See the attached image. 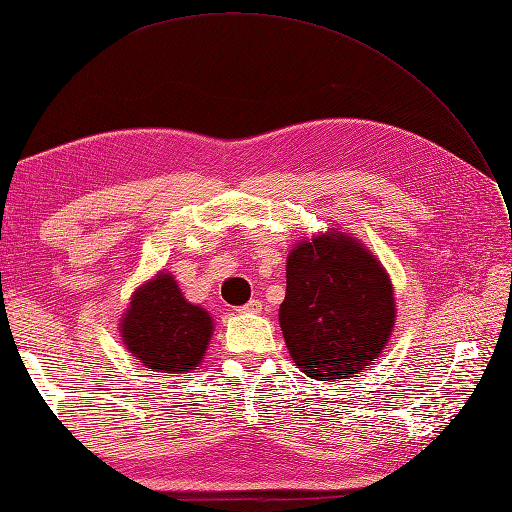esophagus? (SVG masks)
<instances>
[{
    "instance_id": "obj_1",
    "label": "esophagus",
    "mask_w": 512,
    "mask_h": 512,
    "mask_svg": "<svg viewBox=\"0 0 512 512\" xmlns=\"http://www.w3.org/2000/svg\"><path fill=\"white\" fill-rule=\"evenodd\" d=\"M260 308H263L260 299H249V302L245 306H241L239 310H241V313H260Z\"/></svg>"
}]
</instances>
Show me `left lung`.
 <instances>
[{"label":"left lung","instance_id":"left-lung-1","mask_svg":"<svg viewBox=\"0 0 512 512\" xmlns=\"http://www.w3.org/2000/svg\"><path fill=\"white\" fill-rule=\"evenodd\" d=\"M393 321L391 280L358 241L321 234L289 254L280 328L308 378H352L382 352Z\"/></svg>","mask_w":512,"mask_h":512}]
</instances>
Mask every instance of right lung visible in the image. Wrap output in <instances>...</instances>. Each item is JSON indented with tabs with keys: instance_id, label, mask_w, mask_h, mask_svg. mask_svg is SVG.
I'll use <instances>...</instances> for the list:
<instances>
[{
	"instance_id": "obj_1",
	"label": "right lung",
	"mask_w": 512,
	"mask_h": 512,
	"mask_svg": "<svg viewBox=\"0 0 512 512\" xmlns=\"http://www.w3.org/2000/svg\"><path fill=\"white\" fill-rule=\"evenodd\" d=\"M213 334V319L204 308L182 297L176 280L160 273L132 295L121 323L128 350L158 373H182L197 367Z\"/></svg>"
}]
</instances>
